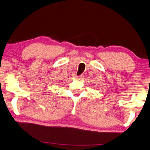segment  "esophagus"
I'll list each match as a JSON object with an SVG mask.
<instances>
[{
    "label": "esophagus",
    "mask_w": 150,
    "mask_h": 150,
    "mask_svg": "<svg viewBox=\"0 0 150 150\" xmlns=\"http://www.w3.org/2000/svg\"><path fill=\"white\" fill-rule=\"evenodd\" d=\"M76 78L77 79H82V78H84V75H80V76H76Z\"/></svg>",
    "instance_id": "1"
}]
</instances>
